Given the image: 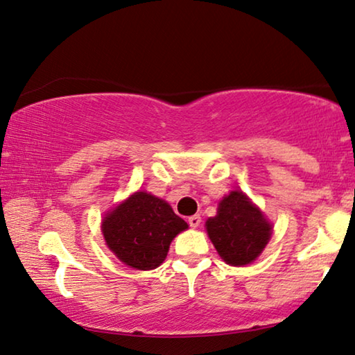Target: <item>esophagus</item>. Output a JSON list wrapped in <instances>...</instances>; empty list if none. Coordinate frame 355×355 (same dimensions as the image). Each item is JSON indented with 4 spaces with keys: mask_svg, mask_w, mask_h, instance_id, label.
<instances>
[{
    "mask_svg": "<svg viewBox=\"0 0 355 355\" xmlns=\"http://www.w3.org/2000/svg\"><path fill=\"white\" fill-rule=\"evenodd\" d=\"M188 222H189V225L192 227V228H197L200 225V222H202V218L199 214H194V216H191V218L188 219Z\"/></svg>",
    "mask_w": 355,
    "mask_h": 355,
    "instance_id": "esophagus-1",
    "label": "esophagus"
}]
</instances>
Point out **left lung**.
I'll return each instance as SVG.
<instances>
[{
    "instance_id": "left-lung-1",
    "label": "left lung",
    "mask_w": 355,
    "mask_h": 355,
    "mask_svg": "<svg viewBox=\"0 0 355 355\" xmlns=\"http://www.w3.org/2000/svg\"><path fill=\"white\" fill-rule=\"evenodd\" d=\"M205 227L218 254L232 266L255 261L272 235L271 222L238 189L219 202L218 214Z\"/></svg>"
}]
</instances>
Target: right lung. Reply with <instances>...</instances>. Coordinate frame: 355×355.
Returning <instances> with one entry per match:
<instances>
[{"mask_svg":"<svg viewBox=\"0 0 355 355\" xmlns=\"http://www.w3.org/2000/svg\"><path fill=\"white\" fill-rule=\"evenodd\" d=\"M188 224L172 207L146 191H137L105 216L101 222L106 245L120 261L150 271L166 260L172 239Z\"/></svg>","mask_w":355,"mask_h":355,"instance_id":"1","label":"right lung"}]
</instances>
